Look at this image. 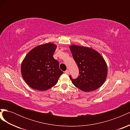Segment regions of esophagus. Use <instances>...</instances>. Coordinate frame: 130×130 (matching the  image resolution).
<instances>
[{
    "label": "esophagus",
    "mask_w": 130,
    "mask_h": 130,
    "mask_svg": "<svg viewBox=\"0 0 130 130\" xmlns=\"http://www.w3.org/2000/svg\"><path fill=\"white\" fill-rule=\"evenodd\" d=\"M64 73H65L66 74H68L69 73V70H66V71L64 72Z\"/></svg>",
    "instance_id": "34e87169"
}]
</instances>
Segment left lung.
<instances>
[{
	"label": "left lung",
	"mask_w": 130,
	"mask_h": 130,
	"mask_svg": "<svg viewBox=\"0 0 130 130\" xmlns=\"http://www.w3.org/2000/svg\"><path fill=\"white\" fill-rule=\"evenodd\" d=\"M74 61L79 70V75L69 77L77 88L85 92L99 88L103 85L107 74V66L104 58L96 51L88 47L70 46Z\"/></svg>",
	"instance_id": "left-lung-1"
}]
</instances>
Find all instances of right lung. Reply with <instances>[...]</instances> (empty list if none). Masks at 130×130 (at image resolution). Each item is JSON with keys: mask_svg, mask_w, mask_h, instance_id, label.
<instances>
[{"mask_svg": "<svg viewBox=\"0 0 130 130\" xmlns=\"http://www.w3.org/2000/svg\"><path fill=\"white\" fill-rule=\"evenodd\" d=\"M56 45L52 43L40 45L27 54L21 65L22 76L32 88L45 90L52 88L63 73L53 54Z\"/></svg>", "mask_w": 130, "mask_h": 130, "instance_id": "obj_1", "label": "right lung"}]
</instances>
